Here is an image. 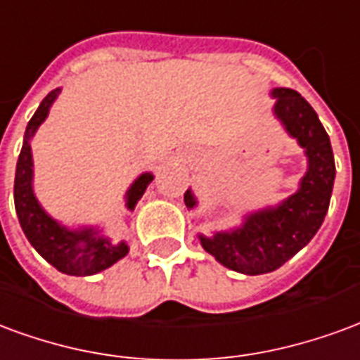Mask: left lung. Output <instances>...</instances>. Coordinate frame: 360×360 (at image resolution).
Here are the masks:
<instances>
[{"instance_id":"8db88e82","label":"left lung","mask_w":360,"mask_h":360,"mask_svg":"<svg viewBox=\"0 0 360 360\" xmlns=\"http://www.w3.org/2000/svg\"><path fill=\"white\" fill-rule=\"evenodd\" d=\"M272 96L276 97V117L297 138L309 157V170L301 180V188L276 209L249 214L240 230L214 238L199 236L201 245L219 263L249 276L280 269L313 240L326 217L335 178L330 138L313 107L290 88H278ZM184 201L190 209L195 205L190 191H186Z\"/></svg>"}]
</instances>
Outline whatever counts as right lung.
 Wrapping results in <instances>:
<instances>
[{
	"instance_id": "obj_1",
	"label": "right lung",
	"mask_w": 360,
	"mask_h": 360,
	"mask_svg": "<svg viewBox=\"0 0 360 360\" xmlns=\"http://www.w3.org/2000/svg\"><path fill=\"white\" fill-rule=\"evenodd\" d=\"M59 90L49 91L44 101L34 112L25 132V143L20 149L15 172V209H17L18 222L22 232L32 243V248L40 253L47 263L63 274L70 276H91L101 270L109 269L119 259L128 253V245L120 241L117 245L109 243L105 238H97L94 230L70 232L67 228L59 226L51 217H47L44 209L38 205L32 191V153H30V138L38 130V126L46 120L49 107L55 101ZM153 176L146 172L141 174L132 188L128 190V209L132 211L140 201L143 191L149 186Z\"/></svg>"
}]
</instances>
